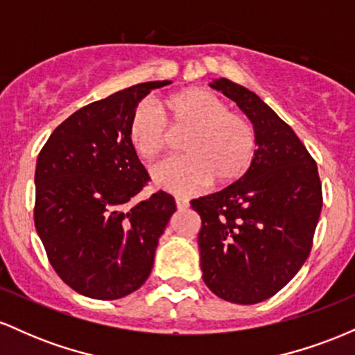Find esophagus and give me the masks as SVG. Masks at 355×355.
Returning <instances> with one entry per match:
<instances>
[{"label": "esophagus", "mask_w": 355, "mask_h": 355, "mask_svg": "<svg viewBox=\"0 0 355 355\" xmlns=\"http://www.w3.org/2000/svg\"><path fill=\"white\" fill-rule=\"evenodd\" d=\"M175 203H177V209L178 210H185V209H189V200H187V198H183V197H175Z\"/></svg>", "instance_id": "1"}]
</instances>
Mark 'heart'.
I'll return each instance as SVG.
<instances>
[{"instance_id": "1", "label": "heart", "mask_w": 355, "mask_h": 355, "mask_svg": "<svg viewBox=\"0 0 355 355\" xmlns=\"http://www.w3.org/2000/svg\"><path fill=\"white\" fill-rule=\"evenodd\" d=\"M177 125L190 126L182 144L185 157L157 165L153 183L173 193L191 195L205 189L214 177L229 183L247 172L255 155V132L242 115L229 112L225 101L202 88H189L164 101ZM128 140L144 160H155L166 146L164 120L152 103L133 110Z\"/></svg>"}]
</instances>
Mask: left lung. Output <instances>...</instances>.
<instances>
[{"label": "left lung", "mask_w": 355, "mask_h": 355, "mask_svg": "<svg viewBox=\"0 0 355 355\" xmlns=\"http://www.w3.org/2000/svg\"><path fill=\"white\" fill-rule=\"evenodd\" d=\"M210 87L252 121L257 150L237 182L190 202L202 218L200 268L215 295L250 305L275 295L307 260L322 185L307 148L259 95L227 78Z\"/></svg>", "instance_id": "obj_1"}]
</instances>
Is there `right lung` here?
Returning a JSON list of instances; mask_svg holds the SVG:
<instances>
[{"instance_id":"1","label":"right lung","mask_w":355,"mask_h":355,"mask_svg":"<svg viewBox=\"0 0 355 355\" xmlns=\"http://www.w3.org/2000/svg\"><path fill=\"white\" fill-rule=\"evenodd\" d=\"M170 83L146 81L87 105L36 160V232L61 280L89 299L115 300L145 284L177 210L162 190L137 200L150 177L128 140L133 110Z\"/></svg>"}]
</instances>
